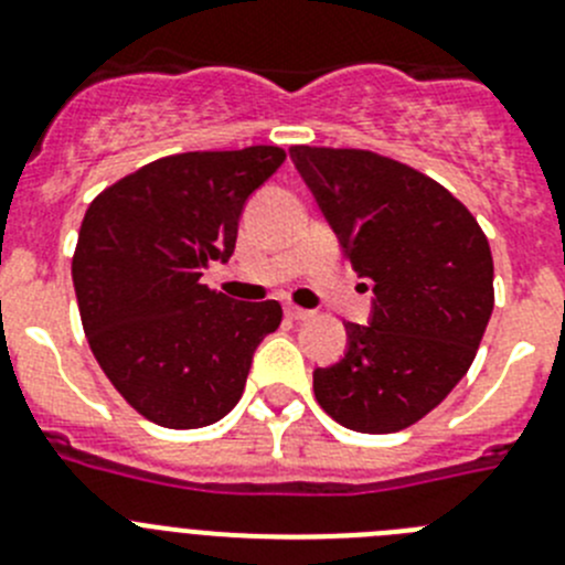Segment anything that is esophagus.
<instances>
[{"label": "esophagus", "mask_w": 565, "mask_h": 565, "mask_svg": "<svg viewBox=\"0 0 565 565\" xmlns=\"http://www.w3.org/2000/svg\"><path fill=\"white\" fill-rule=\"evenodd\" d=\"M286 317L294 319V322H305V319H310L313 313H310V310H305V308H297V305H288Z\"/></svg>", "instance_id": "esophagus-1"}]
</instances>
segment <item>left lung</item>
<instances>
[{
    "label": "left lung",
    "instance_id": "obj_1",
    "mask_svg": "<svg viewBox=\"0 0 565 565\" xmlns=\"http://www.w3.org/2000/svg\"><path fill=\"white\" fill-rule=\"evenodd\" d=\"M288 153L375 294L370 324H344V359L313 370V395L344 428L403 431L473 364L495 299L488 237L462 201L408 164L359 148Z\"/></svg>",
    "mask_w": 565,
    "mask_h": 565
}]
</instances>
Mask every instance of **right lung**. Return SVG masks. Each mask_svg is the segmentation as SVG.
Returning a JSON list of instances; mask_svg holds the SVG:
<instances>
[{"instance_id":"obj_1","label":"right lung","mask_w":565,"mask_h":565,"mask_svg":"<svg viewBox=\"0 0 565 565\" xmlns=\"http://www.w3.org/2000/svg\"><path fill=\"white\" fill-rule=\"evenodd\" d=\"M286 162L277 145L157 159L83 215L72 282L83 333L114 390L145 420L201 428L235 408L277 299L235 302L201 282L230 260L243 204Z\"/></svg>"}]
</instances>
